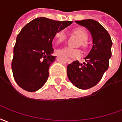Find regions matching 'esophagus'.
Returning <instances> with one entry per match:
<instances>
[{"label":"esophagus","mask_w":122,"mask_h":122,"mask_svg":"<svg viewBox=\"0 0 122 122\" xmlns=\"http://www.w3.org/2000/svg\"><path fill=\"white\" fill-rule=\"evenodd\" d=\"M70 62H71V60H70Z\"/></svg>","instance_id":"obj_1"}]
</instances>
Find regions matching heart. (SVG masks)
<instances>
[{"instance_id":"1","label":"heart","mask_w":122,"mask_h":122,"mask_svg":"<svg viewBox=\"0 0 122 122\" xmlns=\"http://www.w3.org/2000/svg\"><path fill=\"white\" fill-rule=\"evenodd\" d=\"M73 32L81 40V45L84 46L85 45V41H86L88 38V34L86 30L81 27H79V28H75L73 30ZM66 38H67L66 32L64 30H58L55 35V39L58 43L64 41L66 40ZM57 52L58 54L64 56L65 57L71 58H77L79 57L81 55V52L79 50L67 47L58 49Z\"/></svg>"}]
</instances>
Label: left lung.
<instances>
[{
  "label": "left lung",
  "mask_w": 122,
  "mask_h": 122,
  "mask_svg": "<svg viewBox=\"0 0 122 122\" xmlns=\"http://www.w3.org/2000/svg\"><path fill=\"white\" fill-rule=\"evenodd\" d=\"M75 22L89 30L93 45L84 58L86 62L81 64L75 60L67 65V77L78 88L86 90L96 86L108 68L112 42L107 30L97 21L85 19Z\"/></svg>",
  "instance_id": "1"
}]
</instances>
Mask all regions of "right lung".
Returning a JSON list of instances; mask_svg holds the SVG:
<instances>
[{"mask_svg":"<svg viewBox=\"0 0 122 122\" xmlns=\"http://www.w3.org/2000/svg\"><path fill=\"white\" fill-rule=\"evenodd\" d=\"M73 22L38 17L26 24L17 36L11 69L14 79L28 92H35L44 85L49 68L55 60L52 43L56 34Z\"/></svg>","mask_w":122,"mask_h":122,"instance_id":"add662e5","label":"right lung"}]
</instances>
